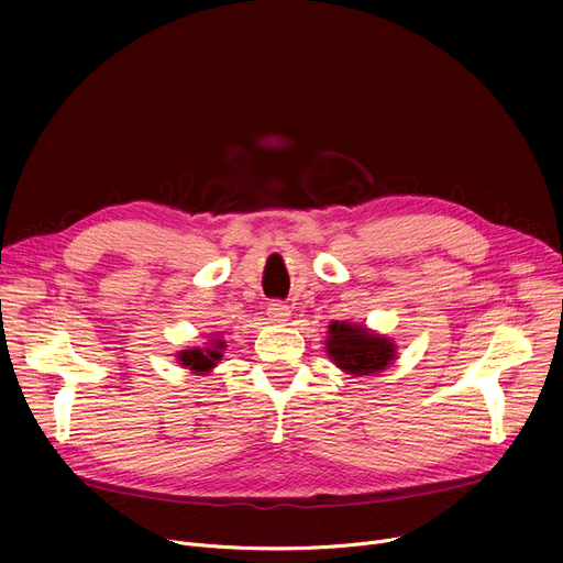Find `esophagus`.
<instances>
[{
  "instance_id": "34e87169",
  "label": "esophagus",
  "mask_w": 563,
  "mask_h": 563,
  "mask_svg": "<svg viewBox=\"0 0 563 563\" xmlns=\"http://www.w3.org/2000/svg\"><path fill=\"white\" fill-rule=\"evenodd\" d=\"M266 314H269V319H272V321L285 323V321L289 319L291 310H289V306H287V303H283V301H274V303H269V308H266Z\"/></svg>"
}]
</instances>
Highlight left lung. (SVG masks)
I'll return each instance as SVG.
<instances>
[{
    "label": "left lung",
    "instance_id": "left-lung-1",
    "mask_svg": "<svg viewBox=\"0 0 563 563\" xmlns=\"http://www.w3.org/2000/svg\"><path fill=\"white\" fill-rule=\"evenodd\" d=\"M329 356L349 374L369 376L395 358V344L388 338H378L349 321H333L327 340Z\"/></svg>",
    "mask_w": 563,
    "mask_h": 563
}]
</instances>
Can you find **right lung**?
I'll return each instance as SVG.
<instances>
[{
    "label": "right lung",
    "mask_w": 563,
    "mask_h": 563,
    "mask_svg": "<svg viewBox=\"0 0 563 563\" xmlns=\"http://www.w3.org/2000/svg\"><path fill=\"white\" fill-rule=\"evenodd\" d=\"M225 344L221 340L214 342V346L210 349H185L180 353V361L185 367H189L191 372H207L217 365V361H221V349Z\"/></svg>",
    "instance_id": "1"
}]
</instances>
